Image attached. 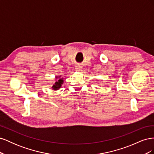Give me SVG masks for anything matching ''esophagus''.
Segmentation results:
<instances>
[{"mask_svg": "<svg viewBox=\"0 0 154 154\" xmlns=\"http://www.w3.org/2000/svg\"><path fill=\"white\" fill-rule=\"evenodd\" d=\"M82 69V66H81L80 65H77L76 66V70L77 71H81Z\"/></svg>", "mask_w": 154, "mask_h": 154, "instance_id": "esophagus-1", "label": "esophagus"}]
</instances>
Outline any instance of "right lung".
<instances>
[{
    "label": "right lung",
    "mask_w": 154,
    "mask_h": 154,
    "mask_svg": "<svg viewBox=\"0 0 154 154\" xmlns=\"http://www.w3.org/2000/svg\"><path fill=\"white\" fill-rule=\"evenodd\" d=\"M60 76H59L58 77H57V76L56 77L57 78H58L59 79L58 80V81H57V82H56L53 85L52 88H53V90H55V91L58 90L59 88L62 87V85L63 83V78H60Z\"/></svg>",
    "instance_id": "right-lung-1"
}]
</instances>
